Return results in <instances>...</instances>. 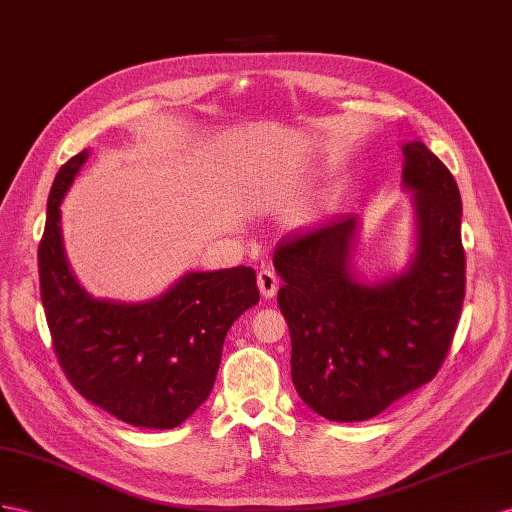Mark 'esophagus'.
<instances>
[{"mask_svg": "<svg viewBox=\"0 0 512 512\" xmlns=\"http://www.w3.org/2000/svg\"><path fill=\"white\" fill-rule=\"evenodd\" d=\"M257 287H259L261 296H264L266 300L274 298V294H277V290H279L277 274H274L270 268L259 270V272H257Z\"/></svg>", "mask_w": 512, "mask_h": 512, "instance_id": "34e87169", "label": "esophagus"}]
</instances>
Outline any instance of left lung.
Returning a JSON list of instances; mask_svg holds the SVG:
<instances>
[{"label":"left lung","instance_id":"left-lung-1","mask_svg":"<svg viewBox=\"0 0 512 512\" xmlns=\"http://www.w3.org/2000/svg\"><path fill=\"white\" fill-rule=\"evenodd\" d=\"M402 155L413 207V253L402 270H357L355 214L287 233L274 251L292 381L300 400L331 422H365L432 381L463 309L458 186L422 140L402 142Z\"/></svg>","mask_w":512,"mask_h":512}]
</instances>
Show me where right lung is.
I'll return each instance as SVG.
<instances>
[{
  "label": "right lung",
  "instance_id": "add662e5",
  "mask_svg": "<svg viewBox=\"0 0 512 512\" xmlns=\"http://www.w3.org/2000/svg\"><path fill=\"white\" fill-rule=\"evenodd\" d=\"M88 155L77 153L56 175L38 246L56 357L71 385L121 422L175 428L212 391L231 324L259 303L255 270L186 272L142 303L90 294L69 266L60 227V203Z\"/></svg>",
  "mask_w": 512,
  "mask_h": 512
}]
</instances>
